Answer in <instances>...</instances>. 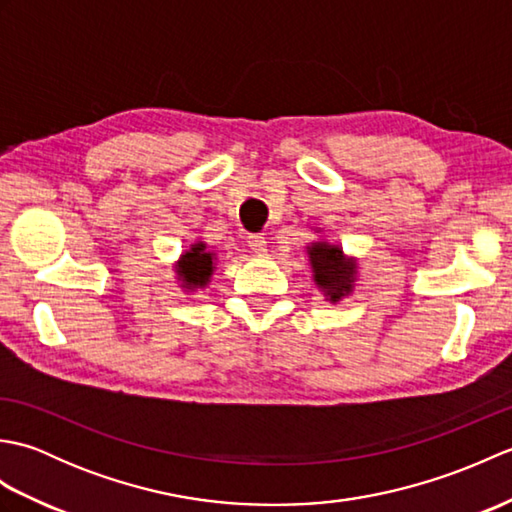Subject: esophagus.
<instances>
[{
	"instance_id": "34e87169",
	"label": "esophagus",
	"mask_w": 512,
	"mask_h": 512,
	"mask_svg": "<svg viewBox=\"0 0 512 512\" xmlns=\"http://www.w3.org/2000/svg\"><path fill=\"white\" fill-rule=\"evenodd\" d=\"M248 246L253 253H266V239L262 235H248Z\"/></svg>"
}]
</instances>
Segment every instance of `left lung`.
Instances as JSON below:
<instances>
[{
    "label": "left lung",
    "instance_id": "8db88e82",
    "mask_svg": "<svg viewBox=\"0 0 512 512\" xmlns=\"http://www.w3.org/2000/svg\"><path fill=\"white\" fill-rule=\"evenodd\" d=\"M319 239H312L306 246L308 262L312 270V281L319 288L325 301L339 303L352 295L358 281V259L347 257L339 244L325 239L321 228H312Z\"/></svg>",
    "mask_w": 512,
    "mask_h": 512
}]
</instances>
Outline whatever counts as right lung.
<instances>
[{"label": "right lung", "instance_id": "right-lung-1", "mask_svg": "<svg viewBox=\"0 0 512 512\" xmlns=\"http://www.w3.org/2000/svg\"><path fill=\"white\" fill-rule=\"evenodd\" d=\"M217 268V255L215 250L202 242V239H195V242L182 250L178 262L173 264V273H176L178 286L193 295V292L204 290L211 284V277Z\"/></svg>", "mask_w": 512, "mask_h": 512}]
</instances>
